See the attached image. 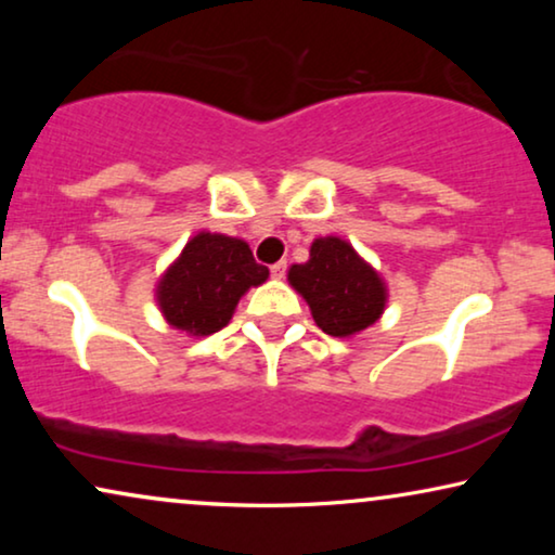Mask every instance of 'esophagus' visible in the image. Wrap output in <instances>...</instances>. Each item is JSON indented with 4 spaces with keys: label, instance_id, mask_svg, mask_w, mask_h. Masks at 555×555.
<instances>
[{
    "label": "esophagus",
    "instance_id": "1",
    "mask_svg": "<svg viewBox=\"0 0 555 555\" xmlns=\"http://www.w3.org/2000/svg\"><path fill=\"white\" fill-rule=\"evenodd\" d=\"M270 272H272V278H275V280H283L285 272H287V262H285V260L275 262V264H272V268H270Z\"/></svg>",
    "mask_w": 555,
    "mask_h": 555
}]
</instances>
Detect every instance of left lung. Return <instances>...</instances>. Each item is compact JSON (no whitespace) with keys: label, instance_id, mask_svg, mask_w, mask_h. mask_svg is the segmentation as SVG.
I'll return each instance as SVG.
<instances>
[{"label":"left lung","instance_id":"obj_1","mask_svg":"<svg viewBox=\"0 0 555 555\" xmlns=\"http://www.w3.org/2000/svg\"><path fill=\"white\" fill-rule=\"evenodd\" d=\"M287 280L306 298L318 328L333 338L353 336L384 313L382 278L338 237L315 240L310 260L293 264Z\"/></svg>","mask_w":555,"mask_h":555}]
</instances>
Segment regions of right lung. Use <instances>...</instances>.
Instances as JSON below:
<instances>
[{
	"label": "right lung",
	"mask_w": 555,
	"mask_h": 555,
	"mask_svg": "<svg viewBox=\"0 0 555 555\" xmlns=\"http://www.w3.org/2000/svg\"><path fill=\"white\" fill-rule=\"evenodd\" d=\"M247 242L199 232L158 283V306L169 325L192 336L222 331L247 287L268 280Z\"/></svg>",
	"instance_id": "add662e5"
}]
</instances>
